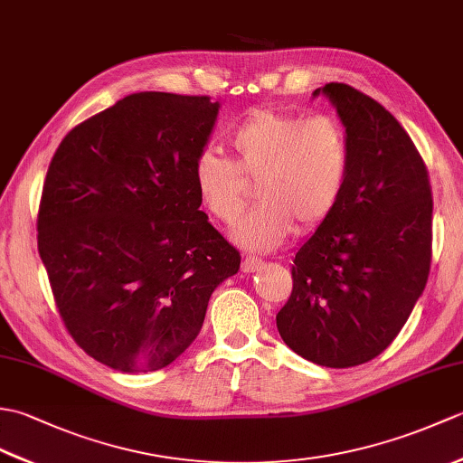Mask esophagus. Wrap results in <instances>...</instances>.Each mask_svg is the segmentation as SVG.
<instances>
[{"label":"esophagus","mask_w":463,"mask_h":463,"mask_svg":"<svg viewBox=\"0 0 463 463\" xmlns=\"http://www.w3.org/2000/svg\"><path fill=\"white\" fill-rule=\"evenodd\" d=\"M264 267V262L262 260H259V259H244L242 260V272H247V274H250V272H257V270H260Z\"/></svg>","instance_id":"1"}]
</instances>
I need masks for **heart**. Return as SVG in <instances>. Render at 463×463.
<instances>
[{
    "label": "heart",
    "mask_w": 463,
    "mask_h": 463,
    "mask_svg": "<svg viewBox=\"0 0 463 463\" xmlns=\"http://www.w3.org/2000/svg\"><path fill=\"white\" fill-rule=\"evenodd\" d=\"M234 159L203 151L193 166L203 209L234 222L247 204L244 179L257 181L260 201L232 229V241L252 252L279 249L292 232L328 219L344 193L350 146L344 127L328 115L257 109L229 137Z\"/></svg>",
    "instance_id": "obj_1"
}]
</instances>
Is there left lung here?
<instances>
[{"mask_svg": "<svg viewBox=\"0 0 463 463\" xmlns=\"http://www.w3.org/2000/svg\"><path fill=\"white\" fill-rule=\"evenodd\" d=\"M318 95L346 131L350 169L336 209L294 257L277 328L298 356L350 368L390 346L424 292L434 204L426 165L394 115L346 83Z\"/></svg>", "mask_w": 463, "mask_h": 463, "instance_id": "1", "label": "left lung"}]
</instances>
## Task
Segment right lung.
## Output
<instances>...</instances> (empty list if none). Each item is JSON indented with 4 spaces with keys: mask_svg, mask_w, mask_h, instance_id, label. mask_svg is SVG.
Here are the masks:
<instances>
[{
    "mask_svg": "<svg viewBox=\"0 0 463 463\" xmlns=\"http://www.w3.org/2000/svg\"><path fill=\"white\" fill-rule=\"evenodd\" d=\"M219 109L209 97L127 95L69 131L49 165L39 257L69 334L113 370L169 366L241 269L193 181Z\"/></svg>",
    "mask_w": 463,
    "mask_h": 463,
    "instance_id": "add662e5",
    "label": "right lung"
}]
</instances>
